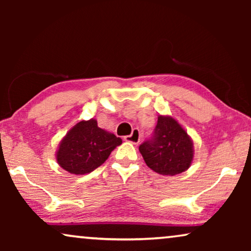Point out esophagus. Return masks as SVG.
<instances>
[{"label": "esophagus", "instance_id": "1", "mask_svg": "<svg viewBox=\"0 0 251 251\" xmlns=\"http://www.w3.org/2000/svg\"><path fill=\"white\" fill-rule=\"evenodd\" d=\"M140 137H142V135H140L139 130L138 129H133L131 135L125 137V140H126V142L135 144V145H136V144H138L140 142Z\"/></svg>", "mask_w": 251, "mask_h": 251}]
</instances>
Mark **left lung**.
<instances>
[{
    "instance_id": "8db88e82",
    "label": "left lung",
    "mask_w": 251,
    "mask_h": 251,
    "mask_svg": "<svg viewBox=\"0 0 251 251\" xmlns=\"http://www.w3.org/2000/svg\"><path fill=\"white\" fill-rule=\"evenodd\" d=\"M143 159L155 173L175 176L186 171L194 157L192 138L173 116L159 115L152 139L139 146Z\"/></svg>"
}]
</instances>
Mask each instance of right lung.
<instances>
[{"instance_id":"1","label":"right lung","mask_w":251,"mask_h":251,"mask_svg":"<svg viewBox=\"0 0 251 251\" xmlns=\"http://www.w3.org/2000/svg\"><path fill=\"white\" fill-rule=\"evenodd\" d=\"M121 144L120 137L99 128L97 120H83L61 139L56 159L58 164L70 174H89L101 166L112 151Z\"/></svg>"}]
</instances>
